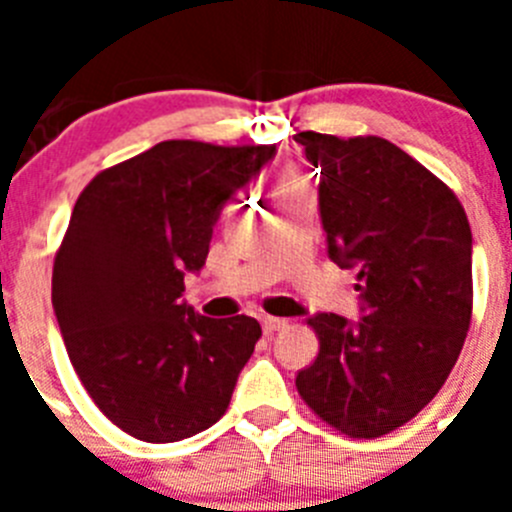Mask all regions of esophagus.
I'll list each match as a JSON object with an SVG mask.
<instances>
[{"mask_svg":"<svg viewBox=\"0 0 512 512\" xmlns=\"http://www.w3.org/2000/svg\"><path fill=\"white\" fill-rule=\"evenodd\" d=\"M261 325H264V333H269V336H271V333H277V330L287 328L289 323L284 318H271V315H266L264 323H261Z\"/></svg>","mask_w":512,"mask_h":512,"instance_id":"esophagus-1","label":"esophagus"}]
</instances>
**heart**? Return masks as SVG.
Instances as JSON below:
<instances>
[{
    "instance_id": "b5f03b06",
    "label": "heart",
    "mask_w": 512,
    "mask_h": 512,
    "mask_svg": "<svg viewBox=\"0 0 512 512\" xmlns=\"http://www.w3.org/2000/svg\"><path fill=\"white\" fill-rule=\"evenodd\" d=\"M300 182H302V179H300V176H295V174H284V176H279L277 187H274V194L284 192V189H289V187H295V184H300Z\"/></svg>"
}]
</instances>
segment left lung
<instances>
[{
    "mask_svg": "<svg viewBox=\"0 0 512 512\" xmlns=\"http://www.w3.org/2000/svg\"><path fill=\"white\" fill-rule=\"evenodd\" d=\"M320 169L330 259L359 269L364 318H307L320 351L297 392L348 438H379L438 395L472 323V230L454 189L377 135L297 133Z\"/></svg>",
    "mask_w": 512,
    "mask_h": 512,
    "instance_id": "obj_1",
    "label": "left lung"
}]
</instances>
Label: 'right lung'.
I'll return each mask as SVG.
<instances>
[{"mask_svg": "<svg viewBox=\"0 0 512 512\" xmlns=\"http://www.w3.org/2000/svg\"><path fill=\"white\" fill-rule=\"evenodd\" d=\"M277 146L164 140L99 171L53 261V310L84 390L120 431L171 443L223 418L261 338L248 315L179 302L212 225Z\"/></svg>", "mask_w": 512, "mask_h": 512, "instance_id": "right-lung-1", "label": "right lung"}]
</instances>
